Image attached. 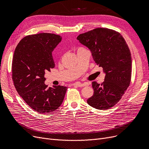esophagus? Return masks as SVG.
<instances>
[{
  "label": "esophagus",
  "instance_id": "obj_1",
  "mask_svg": "<svg viewBox=\"0 0 149 149\" xmlns=\"http://www.w3.org/2000/svg\"><path fill=\"white\" fill-rule=\"evenodd\" d=\"M89 84L88 83H81L80 82H77V83H75L74 84H73L74 86H76L77 87H83V86H88Z\"/></svg>",
  "mask_w": 149,
  "mask_h": 149
}]
</instances>
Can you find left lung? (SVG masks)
Listing matches in <instances>:
<instances>
[{"instance_id":"left-lung-1","label":"left lung","mask_w":149,"mask_h":149,"mask_svg":"<svg viewBox=\"0 0 149 149\" xmlns=\"http://www.w3.org/2000/svg\"><path fill=\"white\" fill-rule=\"evenodd\" d=\"M92 53L93 60L102 67L104 81H93V95L87 100L89 105L99 110L113 107L121 100L129 87L132 73V57L129 46L116 31L98 28L77 37Z\"/></svg>"}]
</instances>
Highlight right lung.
<instances>
[{
    "label": "right lung",
    "mask_w": 149,
    "mask_h": 149,
    "mask_svg": "<svg viewBox=\"0 0 149 149\" xmlns=\"http://www.w3.org/2000/svg\"><path fill=\"white\" fill-rule=\"evenodd\" d=\"M61 37L40 33L22 38L14 51L12 72L14 86L19 95L33 110L49 113L57 109L64 100L68 88L45 84L46 71L55 67L52 52Z\"/></svg>",
    "instance_id": "add662e5"
}]
</instances>
